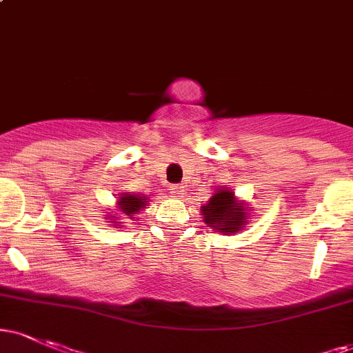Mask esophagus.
Returning a JSON list of instances; mask_svg holds the SVG:
<instances>
[{
  "label": "esophagus",
  "instance_id": "obj_1",
  "mask_svg": "<svg viewBox=\"0 0 353 353\" xmlns=\"http://www.w3.org/2000/svg\"><path fill=\"white\" fill-rule=\"evenodd\" d=\"M169 190H171L172 197H182V196H184V189H182L181 184H172L171 188H169Z\"/></svg>",
  "mask_w": 353,
  "mask_h": 353
}]
</instances>
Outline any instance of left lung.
<instances>
[{
	"mask_svg": "<svg viewBox=\"0 0 353 353\" xmlns=\"http://www.w3.org/2000/svg\"><path fill=\"white\" fill-rule=\"evenodd\" d=\"M201 210L205 224L224 234L241 232L247 219L245 208L236 201L234 194L228 189H219Z\"/></svg>",
	"mask_w": 353,
	"mask_h": 353,
	"instance_id": "8db88e82",
	"label": "left lung"
}]
</instances>
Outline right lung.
Wrapping results in <instances>:
<instances>
[{"instance_id":"1","label":"right lung","mask_w":353,"mask_h":353,"mask_svg":"<svg viewBox=\"0 0 353 353\" xmlns=\"http://www.w3.org/2000/svg\"><path fill=\"white\" fill-rule=\"evenodd\" d=\"M117 202H119V209L124 216H128V219H134L132 216L139 212L141 209H144V205H148L149 199L144 196H134V194L125 192L121 194Z\"/></svg>"}]
</instances>
